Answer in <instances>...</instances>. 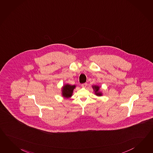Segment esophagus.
<instances>
[{"instance_id": "esophagus-1", "label": "esophagus", "mask_w": 153, "mask_h": 153, "mask_svg": "<svg viewBox=\"0 0 153 153\" xmlns=\"http://www.w3.org/2000/svg\"><path fill=\"white\" fill-rule=\"evenodd\" d=\"M87 86V84L86 83H84V84H82V88H86Z\"/></svg>"}]
</instances>
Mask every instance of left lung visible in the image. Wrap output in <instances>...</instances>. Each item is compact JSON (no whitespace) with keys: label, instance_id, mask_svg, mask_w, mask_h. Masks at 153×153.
<instances>
[{"label":"left lung","instance_id":"8db88e82","mask_svg":"<svg viewBox=\"0 0 153 153\" xmlns=\"http://www.w3.org/2000/svg\"><path fill=\"white\" fill-rule=\"evenodd\" d=\"M92 88L96 96H101L102 95V92L100 91V87L99 86L92 85Z\"/></svg>","mask_w":153,"mask_h":153}]
</instances>
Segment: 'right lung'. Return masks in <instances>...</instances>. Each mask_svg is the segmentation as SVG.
I'll list each match as a JSON object with an SVG mask.
<instances>
[{
    "mask_svg": "<svg viewBox=\"0 0 153 153\" xmlns=\"http://www.w3.org/2000/svg\"><path fill=\"white\" fill-rule=\"evenodd\" d=\"M75 87L76 86L75 85H71L69 84H64L62 88V95L63 97L66 99L71 98L73 95V91Z\"/></svg>",
    "mask_w": 153,
    "mask_h": 153,
    "instance_id": "1",
    "label": "right lung"
}]
</instances>
